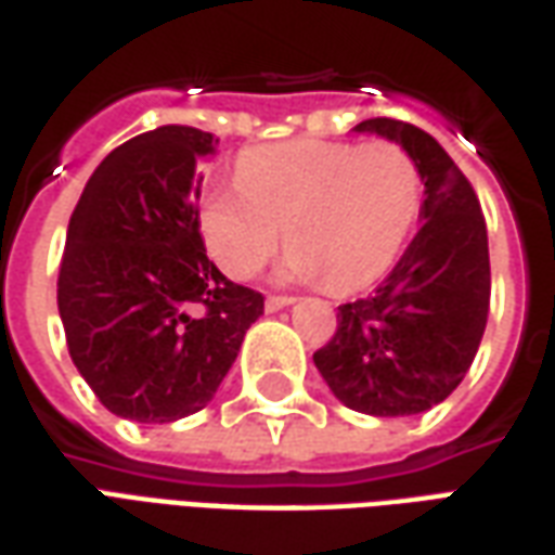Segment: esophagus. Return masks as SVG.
Returning <instances> with one entry per match:
<instances>
[{"instance_id": "34e87169", "label": "esophagus", "mask_w": 555, "mask_h": 555, "mask_svg": "<svg viewBox=\"0 0 555 555\" xmlns=\"http://www.w3.org/2000/svg\"><path fill=\"white\" fill-rule=\"evenodd\" d=\"M291 304H294V297H288V294H270L264 300L267 312H279V309H285Z\"/></svg>"}]
</instances>
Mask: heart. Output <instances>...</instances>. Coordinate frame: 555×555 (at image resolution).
Wrapping results in <instances>:
<instances>
[{
    "label": "heart",
    "mask_w": 555,
    "mask_h": 555,
    "mask_svg": "<svg viewBox=\"0 0 555 555\" xmlns=\"http://www.w3.org/2000/svg\"><path fill=\"white\" fill-rule=\"evenodd\" d=\"M234 183L201 201L204 240L234 279L267 264L282 228L288 276L363 288L397 261L424 210V173L390 141L255 146L237 158Z\"/></svg>",
    "instance_id": "obj_1"
}]
</instances>
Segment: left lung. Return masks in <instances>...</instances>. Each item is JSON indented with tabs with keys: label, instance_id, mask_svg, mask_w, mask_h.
<instances>
[{
	"label": "left lung",
	"instance_id": "8db88e82",
	"mask_svg": "<svg viewBox=\"0 0 555 555\" xmlns=\"http://www.w3.org/2000/svg\"><path fill=\"white\" fill-rule=\"evenodd\" d=\"M358 131L412 153L424 173V228L370 297L339 306L331 343L312 360L343 405L405 417L451 397L478 354L490 315L487 222L433 134L390 116L363 119Z\"/></svg>",
	"mask_w": 555,
	"mask_h": 555
}]
</instances>
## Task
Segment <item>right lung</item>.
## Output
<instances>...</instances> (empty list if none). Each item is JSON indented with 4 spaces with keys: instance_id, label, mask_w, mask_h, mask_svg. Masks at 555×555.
Wrapping results in <instances>:
<instances>
[{
    "instance_id": "obj_1",
    "label": "right lung",
    "mask_w": 555,
    "mask_h": 555,
    "mask_svg": "<svg viewBox=\"0 0 555 555\" xmlns=\"http://www.w3.org/2000/svg\"><path fill=\"white\" fill-rule=\"evenodd\" d=\"M216 143L192 126L143 131L95 168L72 212L56 304L77 372L116 417L201 412L264 312L201 240L197 162Z\"/></svg>"
}]
</instances>
